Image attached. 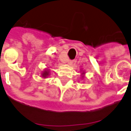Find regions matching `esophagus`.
<instances>
[{
	"mask_svg": "<svg viewBox=\"0 0 131 131\" xmlns=\"http://www.w3.org/2000/svg\"><path fill=\"white\" fill-rule=\"evenodd\" d=\"M67 64H69V65H71V64H73V61L72 60H68Z\"/></svg>",
	"mask_w": 131,
	"mask_h": 131,
	"instance_id": "obj_1",
	"label": "esophagus"
}]
</instances>
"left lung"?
<instances>
[{
    "instance_id": "obj_1",
    "label": "left lung",
    "mask_w": 131,
    "mask_h": 131,
    "mask_svg": "<svg viewBox=\"0 0 131 131\" xmlns=\"http://www.w3.org/2000/svg\"><path fill=\"white\" fill-rule=\"evenodd\" d=\"M84 75H85V72H84V71L83 70H81V77L82 79H83L84 78Z\"/></svg>"
}]
</instances>
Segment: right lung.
<instances>
[{"instance_id": "right-lung-1", "label": "right lung", "mask_w": 131, "mask_h": 131, "mask_svg": "<svg viewBox=\"0 0 131 131\" xmlns=\"http://www.w3.org/2000/svg\"><path fill=\"white\" fill-rule=\"evenodd\" d=\"M49 69H45L44 71H42L41 73V75L42 78H47L49 76L50 73H49Z\"/></svg>"}]
</instances>
